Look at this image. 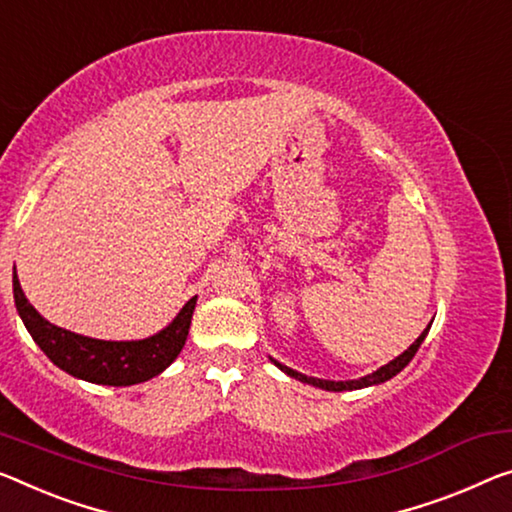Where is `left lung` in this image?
Listing matches in <instances>:
<instances>
[{
	"label": "left lung",
	"mask_w": 512,
	"mask_h": 512,
	"mask_svg": "<svg viewBox=\"0 0 512 512\" xmlns=\"http://www.w3.org/2000/svg\"><path fill=\"white\" fill-rule=\"evenodd\" d=\"M428 329L430 327H426L421 332V336L416 338V341L410 345V348H407L403 355H398L396 359H391L389 364H384V366H380L377 368V371H373L371 375H364V377H359V380H345V382H332V380H318V377H309V375H302V373H297V371H293V368H288V366H283V364H279L277 359H272L274 364H277L283 373L286 375H290V377H295V380H300V382H306V384H313V387H318V389H325V391H352V389H364V387H373V384H382V382H387V380H391L393 375H398L400 371H403V368L410 364L412 361V357L416 355V350L421 348V343H423V338H426V334H428Z\"/></svg>",
	"instance_id": "1"
}]
</instances>
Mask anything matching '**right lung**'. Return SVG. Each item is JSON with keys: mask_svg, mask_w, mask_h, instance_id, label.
Returning a JSON list of instances; mask_svg holds the SVG:
<instances>
[{"mask_svg": "<svg viewBox=\"0 0 512 512\" xmlns=\"http://www.w3.org/2000/svg\"><path fill=\"white\" fill-rule=\"evenodd\" d=\"M13 297L27 332L54 366L80 380L109 387H130L160 375L183 350L196 306L192 297L162 332L141 341H100L47 322L22 293L18 274H13Z\"/></svg>", "mask_w": 512, "mask_h": 512, "instance_id": "add662e5", "label": "right lung"}]
</instances>
